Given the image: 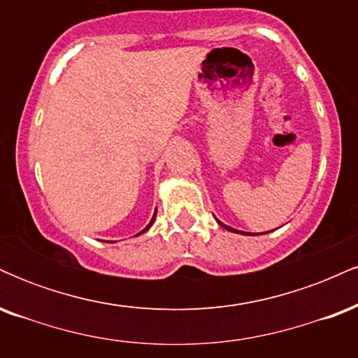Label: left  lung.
Returning a JSON list of instances; mask_svg holds the SVG:
<instances>
[{"label": "left lung", "mask_w": 358, "mask_h": 358, "mask_svg": "<svg viewBox=\"0 0 358 358\" xmlns=\"http://www.w3.org/2000/svg\"><path fill=\"white\" fill-rule=\"evenodd\" d=\"M219 224L222 225V227H224V229H227V231H231V232H239V231H236V229H232V227H229V225H225V224H222V222H219ZM242 234H244V232H242Z\"/></svg>", "instance_id": "obj_1"}]
</instances>
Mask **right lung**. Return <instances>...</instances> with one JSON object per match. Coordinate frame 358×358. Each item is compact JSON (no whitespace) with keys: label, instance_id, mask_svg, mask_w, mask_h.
Returning <instances> with one entry per match:
<instances>
[{"label":"right lung","instance_id":"1","mask_svg":"<svg viewBox=\"0 0 358 358\" xmlns=\"http://www.w3.org/2000/svg\"><path fill=\"white\" fill-rule=\"evenodd\" d=\"M155 215H156V212H155ZM155 215H153V219H151V222H150V224H148V225H146V229H143V231H141V232H139V234L146 232V231H148V229H150V227H151V225H153V222H155ZM139 234H136V236H139Z\"/></svg>","mask_w":358,"mask_h":358}]
</instances>
